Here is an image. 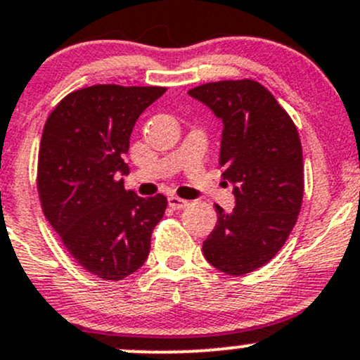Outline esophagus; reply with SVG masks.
Instances as JSON below:
<instances>
[{
  "label": "esophagus",
  "mask_w": 360,
  "mask_h": 360,
  "mask_svg": "<svg viewBox=\"0 0 360 360\" xmlns=\"http://www.w3.org/2000/svg\"><path fill=\"white\" fill-rule=\"evenodd\" d=\"M186 205H188L186 200L179 198V196H174V195L169 196V207H170V209L181 210V209H184Z\"/></svg>",
  "instance_id": "esophagus-1"
}]
</instances>
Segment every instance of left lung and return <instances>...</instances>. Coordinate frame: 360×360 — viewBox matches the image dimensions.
<instances>
[{
  "mask_svg": "<svg viewBox=\"0 0 360 360\" xmlns=\"http://www.w3.org/2000/svg\"><path fill=\"white\" fill-rule=\"evenodd\" d=\"M188 93L224 124L219 162L236 198L231 214L215 205L217 224L203 255L226 274H248L281 250L300 214V136L271 91L253 79L207 82Z\"/></svg>",
  "mask_w": 360,
  "mask_h": 360,
  "instance_id": "left-lung-1",
  "label": "left lung"
}]
</instances>
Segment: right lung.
<instances>
[{"mask_svg":"<svg viewBox=\"0 0 360 360\" xmlns=\"http://www.w3.org/2000/svg\"><path fill=\"white\" fill-rule=\"evenodd\" d=\"M160 86L96 84L72 91L41 136L37 193L44 217L75 262L105 281H120L150 253L167 198H141L119 174L136 120L165 93Z\"/></svg>","mask_w":360,"mask_h":360,"instance_id":"add662e5","label":"right lung"}]
</instances>
